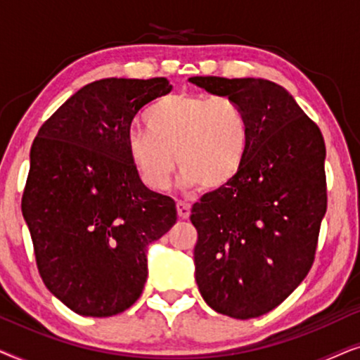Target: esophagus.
<instances>
[{
    "instance_id": "1",
    "label": "esophagus",
    "mask_w": 360,
    "mask_h": 360,
    "mask_svg": "<svg viewBox=\"0 0 360 360\" xmlns=\"http://www.w3.org/2000/svg\"><path fill=\"white\" fill-rule=\"evenodd\" d=\"M176 213H179L181 219H186L190 216V205L185 203V201H179L176 203Z\"/></svg>"
}]
</instances>
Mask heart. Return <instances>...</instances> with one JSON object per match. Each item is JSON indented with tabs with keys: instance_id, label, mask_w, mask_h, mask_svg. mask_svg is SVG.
Returning a JSON list of instances; mask_svg holds the SVG:
<instances>
[{
	"instance_id": "obj_1",
	"label": "heart",
	"mask_w": 360,
	"mask_h": 360,
	"mask_svg": "<svg viewBox=\"0 0 360 360\" xmlns=\"http://www.w3.org/2000/svg\"><path fill=\"white\" fill-rule=\"evenodd\" d=\"M149 132L127 136V154L141 180L164 190L174 172V155L184 188L214 191L240 174L250 150V122L229 98L170 95L144 116Z\"/></svg>"
}]
</instances>
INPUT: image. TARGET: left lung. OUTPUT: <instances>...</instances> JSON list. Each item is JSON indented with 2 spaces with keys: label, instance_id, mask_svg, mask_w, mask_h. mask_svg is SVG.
Here are the masks:
<instances>
[{
  "label": "left lung",
  "instance_id": "8db88e82",
  "mask_svg": "<svg viewBox=\"0 0 360 360\" xmlns=\"http://www.w3.org/2000/svg\"><path fill=\"white\" fill-rule=\"evenodd\" d=\"M250 122L240 174L191 208L195 278L214 311L236 319L277 308L311 269L326 213V147L293 96L264 78L191 77Z\"/></svg>",
  "mask_w": 360,
  "mask_h": 360
}]
</instances>
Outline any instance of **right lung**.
I'll list each match as a JSON object with an SVG mask.
<instances>
[{"mask_svg":"<svg viewBox=\"0 0 360 360\" xmlns=\"http://www.w3.org/2000/svg\"><path fill=\"white\" fill-rule=\"evenodd\" d=\"M170 91L164 77L88 83L32 142L21 208L37 269L82 316H112L141 297L147 248L176 221L175 201L147 188L127 154L137 111Z\"/></svg>","mask_w":360,"mask_h":360,"instance_id":"1","label":"right lung"}]
</instances>
